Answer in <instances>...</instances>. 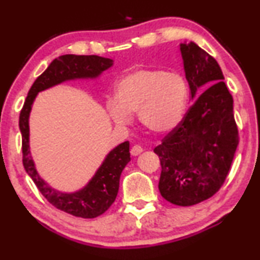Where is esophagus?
Masks as SVG:
<instances>
[{
  "mask_svg": "<svg viewBox=\"0 0 260 260\" xmlns=\"http://www.w3.org/2000/svg\"><path fill=\"white\" fill-rule=\"evenodd\" d=\"M142 152H143V148L140 145H134L132 146V149H131V155L132 156H137L142 154Z\"/></svg>",
  "mask_w": 260,
  "mask_h": 260,
  "instance_id": "esophagus-1",
  "label": "esophagus"
}]
</instances>
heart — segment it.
I'll return each mask as SVG.
<instances>
[{
  "label": "heart",
  "instance_id": "b5f03b06",
  "mask_svg": "<svg viewBox=\"0 0 260 260\" xmlns=\"http://www.w3.org/2000/svg\"><path fill=\"white\" fill-rule=\"evenodd\" d=\"M187 86L176 73L160 69H137L118 81L115 100L106 103L115 123L124 126L137 112L140 123L156 134L171 132L185 112Z\"/></svg>",
  "mask_w": 260,
  "mask_h": 260
}]
</instances>
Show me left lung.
Wrapping results in <instances>:
<instances>
[{
    "label": "left lung",
    "mask_w": 260,
    "mask_h": 260,
    "mask_svg": "<svg viewBox=\"0 0 260 260\" xmlns=\"http://www.w3.org/2000/svg\"><path fill=\"white\" fill-rule=\"evenodd\" d=\"M180 51L192 98L200 87L209 88L154 152L162 167L158 183L162 198L186 207L219 191L240 138L234 99L223 81L219 64L193 42L181 43Z\"/></svg>",
    "instance_id": "8db88e82"
}]
</instances>
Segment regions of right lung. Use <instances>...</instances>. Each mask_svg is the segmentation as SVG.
<instances>
[{
  "label": "right lung",
  "instance_id": "1",
  "mask_svg": "<svg viewBox=\"0 0 260 260\" xmlns=\"http://www.w3.org/2000/svg\"><path fill=\"white\" fill-rule=\"evenodd\" d=\"M112 60L99 55L65 54L54 59L43 74L37 77L27 93L20 111L19 128L21 132L23 165L26 173L34 180L39 191L55 208L79 218H95L105 213L116 200L120 177L123 168L131 161L129 142L116 146L96 171L88 185L74 193L59 192L41 179L34 165L29 149V115L37 93L67 80L93 79L109 69Z\"/></svg>",
  "mask_w": 260,
  "mask_h": 260
}]
</instances>
